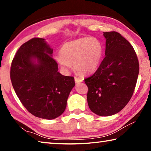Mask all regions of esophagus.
Masks as SVG:
<instances>
[{
	"label": "esophagus",
	"mask_w": 151,
	"mask_h": 151,
	"mask_svg": "<svg viewBox=\"0 0 151 151\" xmlns=\"http://www.w3.org/2000/svg\"><path fill=\"white\" fill-rule=\"evenodd\" d=\"M83 79L82 78H77V77H75V83L76 84H78L81 83V82H83Z\"/></svg>",
	"instance_id": "34e87169"
}]
</instances>
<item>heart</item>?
Segmentation results:
<instances>
[{
    "label": "heart",
    "mask_w": 151,
    "mask_h": 151,
    "mask_svg": "<svg viewBox=\"0 0 151 151\" xmlns=\"http://www.w3.org/2000/svg\"><path fill=\"white\" fill-rule=\"evenodd\" d=\"M103 55V47L100 40L84 37L64 43L55 59L64 70L68 71L73 65L76 72L87 75L99 67Z\"/></svg>",
    "instance_id": "b5f03b06"
}]
</instances>
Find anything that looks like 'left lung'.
Here are the masks:
<instances>
[{"label":"left lung","instance_id":"left-lung-1","mask_svg":"<svg viewBox=\"0 0 151 151\" xmlns=\"http://www.w3.org/2000/svg\"><path fill=\"white\" fill-rule=\"evenodd\" d=\"M105 57L93 75L85 79L92 112L102 116L121 111L131 99L139 73L133 47L119 32H104Z\"/></svg>","mask_w":151,"mask_h":151}]
</instances>
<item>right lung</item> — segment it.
<instances>
[{
  "label": "right lung",
  "instance_id": "obj_1",
  "mask_svg": "<svg viewBox=\"0 0 151 151\" xmlns=\"http://www.w3.org/2000/svg\"><path fill=\"white\" fill-rule=\"evenodd\" d=\"M53 49L41 38H34L19 48L11 68L12 85L29 112L39 118L54 119L65 111L75 85L73 76L58 71Z\"/></svg>",
  "mask_w": 151,
  "mask_h": 151
}]
</instances>
